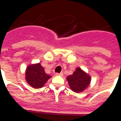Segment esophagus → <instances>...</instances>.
Masks as SVG:
<instances>
[{"label": "esophagus", "mask_w": 121, "mask_h": 121, "mask_svg": "<svg viewBox=\"0 0 121 121\" xmlns=\"http://www.w3.org/2000/svg\"><path fill=\"white\" fill-rule=\"evenodd\" d=\"M56 76H63V73H56Z\"/></svg>", "instance_id": "esophagus-1"}]
</instances>
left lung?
<instances>
[{
  "label": "left lung",
  "mask_w": 121,
  "mask_h": 121,
  "mask_svg": "<svg viewBox=\"0 0 121 121\" xmlns=\"http://www.w3.org/2000/svg\"><path fill=\"white\" fill-rule=\"evenodd\" d=\"M67 80L71 89L76 93H80L88 87L91 78L81 69L77 68L73 74L67 76Z\"/></svg>",
  "instance_id": "left-lung-1"
}]
</instances>
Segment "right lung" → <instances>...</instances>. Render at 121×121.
<instances>
[{"label": "right lung", "instance_id": "obj_1", "mask_svg": "<svg viewBox=\"0 0 121 121\" xmlns=\"http://www.w3.org/2000/svg\"><path fill=\"white\" fill-rule=\"evenodd\" d=\"M51 76L45 73L40 63L28 66L26 71V80L34 88H41Z\"/></svg>", "mask_w": 121, "mask_h": 121}]
</instances>
